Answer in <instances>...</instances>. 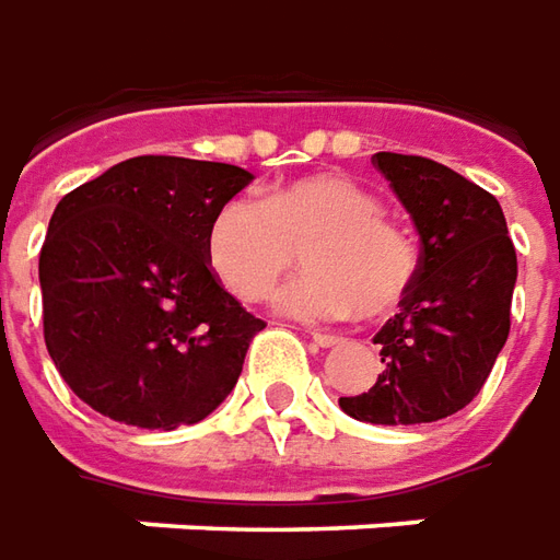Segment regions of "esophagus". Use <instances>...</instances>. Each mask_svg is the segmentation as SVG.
I'll use <instances>...</instances> for the list:
<instances>
[{
	"instance_id": "obj_1",
	"label": "esophagus",
	"mask_w": 560,
	"mask_h": 560,
	"mask_svg": "<svg viewBox=\"0 0 560 560\" xmlns=\"http://www.w3.org/2000/svg\"><path fill=\"white\" fill-rule=\"evenodd\" d=\"M311 337H313V343H316V347H323V350H331V347H340V343H343V337L323 335V331H311Z\"/></svg>"
}]
</instances>
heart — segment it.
<instances>
[{
    "mask_svg": "<svg viewBox=\"0 0 560 560\" xmlns=\"http://www.w3.org/2000/svg\"><path fill=\"white\" fill-rule=\"evenodd\" d=\"M311 271L277 295L301 323H335L355 311L398 307L416 280V244L383 217V201L340 174L301 177L265 198L235 196L210 217L205 256L235 299L265 301L299 261Z\"/></svg>",
    "mask_w": 560,
    "mask_h": 560,
    "instance_id": "obj_1",
    "label": "heart"
}]
</instances>
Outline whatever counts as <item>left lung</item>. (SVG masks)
<instances>
[{
  "mask_svg": "<svg viewBox=\"0 0 560 560\" xmlns=\"http://www.w3.org/2000/svg\"><path fill=\"white\" fill-rule=\"evenodd\" d=\"M374 165L410 213L419 261L380 343L374 388L340 398L371 425H425L458 413L489 380L510 335L515 249L498 198L425 156L376 153Z\"/></svg>",
  "mask_w": 560,
  "mask_h": 560,
  "instance_id": "left-lung-1",
  "label": "left lung"
}]
</instances>
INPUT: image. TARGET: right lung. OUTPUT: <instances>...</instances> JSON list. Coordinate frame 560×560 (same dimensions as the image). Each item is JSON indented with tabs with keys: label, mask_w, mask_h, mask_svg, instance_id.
I'll return each mask as SVG.
<instances>
[{
	"label": "right lung",
	"mask_w": 560,
	"mask_h": 560,
	"mask_svg": "<svg viewBox=\"0 0 560 560\" xmlns=\"http://www.w3.org/2000/svg\"><path fill=\"white\" fill-rule=\"evenodd\" d=\"M249 180L225 162L135 156L57 205L38 259L45 343L96 413L174 431L235 388L265 323L208 271L205 235Z\"/></svg>",
	"instance_id": "add662e5"
}]
</instances>
